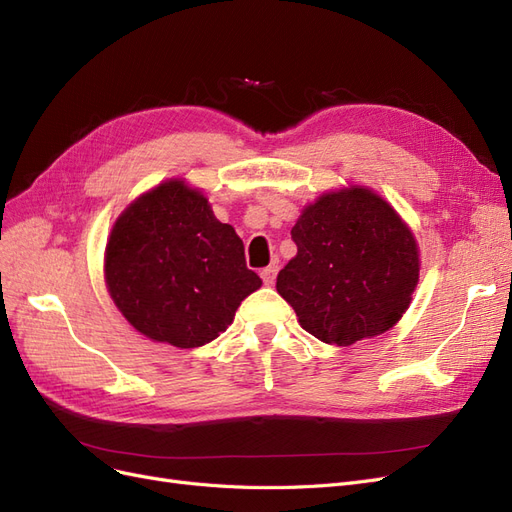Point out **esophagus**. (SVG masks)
Segmentation results:
<instances>
[{
  "label": "esophagus",
  "mask_w": 512,
  "mask_h": 512,
  "mask_svg": "<svg viewBox=\"0 0 512 512\" xmlns=\"http://www.w3.org/2000/svg\"><path fill=\"white\" fill-rule=\"evenodd\" d=\"M276 274H278V266H268V268L261 270V280L266 285H272L276 280Z\"/></svg>",
  "instance_id": "esophagus-1"
}]
</instances>
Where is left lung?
<instances>
[{
	"label": "left lung",
	"instance_id": "left-lung-1",
	"mask_svg": "<svg viewBox=\"0 0 512 512\" xmlns=\"http://www.w3.org/2000/svg\"><path fill=\"white\" fill-rule=\"evenodd\" d=\"M298 246L276 291L325 344L349 346L402 319L419 283L415 236L381 195L364 187L321 195L291 229Z\"/></svg>",
	"mask_w": 512,
	"mask_h": 512
}]
</instances>
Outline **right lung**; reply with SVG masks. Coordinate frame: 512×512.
Returning a JSON list of instances; mask_svg holds the SVG:
<instances>
[{
	"instance_id": "add662e5",
	"label": "right lung",
	"mask_w": 512,
	"mask_h": 512,
	"mask_svg": "<svg viewBox=\"0 0 512 512\" xmlns=\"http://www.w3.org/2000/svg\"><path fill=\"white\" fill-rule=\"evenodd\" d=\"M104 261L123 317L146 338L178 349L217 338L261 287L236 229L214 217L202 191L176 178L125 208Z\"/></svg>"
}]
</instances>
